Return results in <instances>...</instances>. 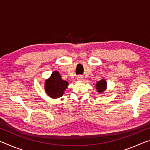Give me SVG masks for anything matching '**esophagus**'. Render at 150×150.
<instances>
[{
  "label": "esophagus",
  "instance_id": "34e87169",
  "mask_svg": "<svg viewBox=\"0 0 150 150\" xmlns=\"http://www.w3.org/2000/svg\"><path fill=\"white\" fill-rule=\"evenodd\" d=\"M83 79H84V77H83V76L79 75L77 77V80H79V81H83Z\"/></svg>",
  "mask_w": 150,
  "mask_h": 150
}]
</instances>
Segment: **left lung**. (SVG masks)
<instances>
[{"label": "left lung", "mask_w": 150, "mask_h": 150, "mask_svg": "<svg viewBox=\"0 0 150 150\" xmlns=\"http://www.w3.org/2000/svg\"><path fill=\"white\" fill-rule=\"evenodd\" d=\"M95 88H96V91L101 94L103 92H105L106 88H107V82H106L105 79H102L96 82Z\"/></svg>", "instance_id": "left-lung-1"}]
</instances>
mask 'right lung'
<instances>
[{
	"mask_svg": "<svg viewBox=\"0 0 150 150\" xmlns=\"http://www.w3.org/2000/svg\"><path fill=\"white\" fill-rule=\"evenodd\" d=\"M69 85L67 81L63 80L59 73L55 71L50 77L45 81L44 89L50 98H58L62 96Z\"/></svg>",
	"mask_w": 150,
	"mask_h": 150,
	"instance_id": "1",
	"label": "right lung"
}]
</instances>
